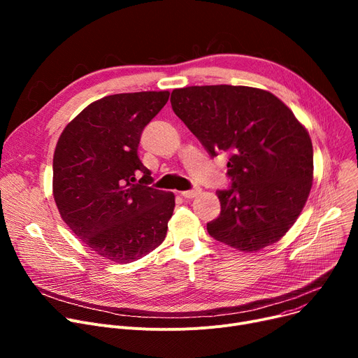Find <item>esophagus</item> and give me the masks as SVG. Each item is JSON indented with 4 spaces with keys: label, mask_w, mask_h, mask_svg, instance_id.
Returning <instances> with one entry per match:
<instances>
[{
    "label": "esophagus",
    "mask_w": 358,
    "mask_h": 358,
    "mask_svg": "<svg viewBox=\"0 0 358 358\" xmlns=\"http://www.w3.org/2000/svg\"><path fill=\"white\" fill-rule=\"evenodd\" d=\"M184 199H193L199 194V190H185V192H181L180 193Z\"/></svg>",
    "instance_id": "1"
}]
</instances>
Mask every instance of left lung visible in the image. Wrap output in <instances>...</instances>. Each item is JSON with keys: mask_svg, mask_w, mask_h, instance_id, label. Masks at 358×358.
<instances>
[{"mask_svg": "<svg viewBox=\"0 0 358 358\" xmlns=\"http://www.w3.org/2000/svg\"><path fill=\"white\" fill-rule=\"evenodd\" d=\"M171 107L212 158L228 154L231 187L217 190L212 238L239 251L273 245L293 227L313 180L308 130L271 92L201 85L171 92Z\"/></svg>", "mask_w": 358, "mask_h": 358, "instance_id": "obj_1", "label": "left lung"}]
</instances>
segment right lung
Listing matches in <instances>:
<instances>
[{"instance_id":"right-lung-1","label":"right lung","mask_w":358,"mask_h":358,"mask_svg":"<svg viewBox=\"0 0 358 358\" xmlns=\"http://www.w3.org/2000/svg\"><path fill=\"white\" fill-rule=\"evenodd\" d=\"M168 91L107 96L91 103L62 131L53 155V197L69 229L96 254L131 262L165 239L176 197L149 187L138 157L145 126Z\"/></svg>"}]
</instances>
